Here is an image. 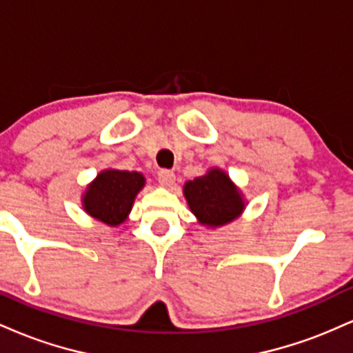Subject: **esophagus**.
Wrapping results in <instances>:
<instances>
[{"label":"esophagus","mask_w":353,"mask_h":353,"mask_svg":"<svg viewBox=\"0 0 353 353\" xmlns=\"http://www.w3.org/2000/svg\"><path fill=\"white\" fill-rule=\"evenodd\" d=\"M157 181L164 188H171L174 182H176V174L172 171H168V169H163V171L157 172Z\"/></svg>","instance_id":"obj_1"}]
</instances>
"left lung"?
I'll return each instance as SVG.
<instances>
[{
  "mask_svg": "<svg viewBox=\"0 0 353 353\" xmlns=\"http://www.w3.org/2000/svg\"><path fill=\"white\" fill-rule=\"evenodd\" d=\"M182 192L197 222L209 229L222 228L236 221L247 204L242 190L221 168H209L205 174L188 181Z\"/></svg>",
  "mask_w": 353,
  "mask_h": 353,
  "instance_id": "1",
  "label": "left lung"
}]
</instances>
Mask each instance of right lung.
<instances>
[{
    "label": "right lung",
    "mask_w": 353,
    "mask_h": 353,
    "mask_svg": "<svg viewBox=\"0 0 353 353\" xmlns=\"http://www.w3.org/2000/svg\"><path fill=\"white\" fill-rule=\"evenodd\" d=\"M145 185V177L137 171L104 169L86 185L81 197L84 212L109 228H117L131 214L136 196Z\"/></svg>",
    "instance_id": "obj_1"
}]
</instances>
